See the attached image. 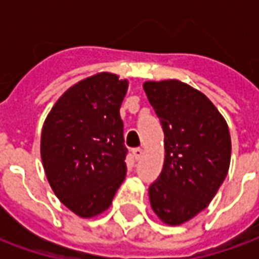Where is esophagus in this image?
Masks as SVG:
<instances>
[{"mask_svg": "<svg viewBox=\"0 0 259 259\" xmlns=\"http://www.w3.org/2000/svg\"><path fill=\"white\" fill-rule=\"evenodd\" d=\"M132 152H133V157H135V159H140L141 155H143V150H141V148H133Z\"/></svg>", "mask_w": 259, "mask_h": 259, "instance_id": "1", "label": "esophagus"}]
</instances>
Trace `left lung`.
<instances>
[{
  "label": "left lung",
  "mask_w": 259,
  "mask_h": 259,
  "mask_svg": "<svg viewBox=\"0 0 259 259\" xmlns=\"http://www.w3.org/2000/svg\"><path fill=\"white\" fill-rule=\"evenodd\" d=\"M147 98L165 135V161L150 186L152 211L178 226L205 209L230 166L226 120L209 98L180 80L146 81Z\"/></svg>",
  "instance_id": "1"
}]
</instances>
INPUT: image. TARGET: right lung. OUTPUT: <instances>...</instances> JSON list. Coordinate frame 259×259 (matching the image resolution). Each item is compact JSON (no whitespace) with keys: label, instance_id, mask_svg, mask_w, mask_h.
Here are the masks:
<instances>
[{"label":"right lung","instance_id":"right-lung-1","mask_svg":"<svg viewBox=\"0 0 259 259\" xmlns=\"http://www.w3.org/2000/svg\"><path fill=\"white\" fill-rule=\"evenodd\" d=\"M129 81L101 72L59 97L41 130L42 166L51 189L80 218L107 211L126 176L120 105Z\"/></svg>","mask_w":259,"mask_h":259}]
</instances>
